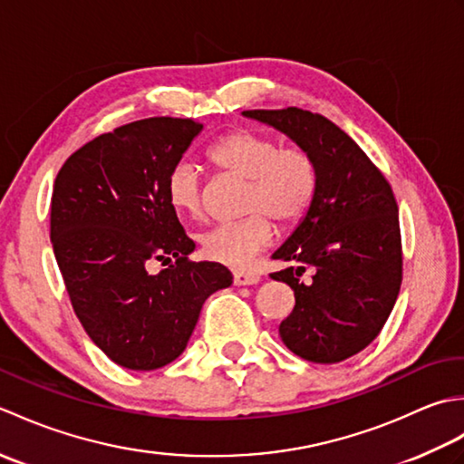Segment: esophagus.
<instances>
[{
  "instance_id": "34e87169",
  "label": "esophagus",
  "mask_w": 464,
  "mask_h": 464,
  "mask_svg": "<svg viewBox=\"0 0 464 464\" xmlns=\"http://www.w3.org/2000/svg\"><path fill=\"white\" fill-rule=\"evenodd\" d=\"M259 275L253 273V271H245V269H237L233 271V283L235 285H255L259 283Z\"/></svg>"
}]
</instances>
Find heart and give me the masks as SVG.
Returning a JSON list of instances; mask_svg holds the SVG:
<instances>
[{
  "label": "heart",
  "instance_id": "b5f03b06",
  "mask_svg": "<svg viewBox=\"0 0 464 464\" xmlns=\"http://www.w3.org/2000/svg\"><path fill=\"white\" fill-rule=\"evenodd\" d=\"M213 167L247 179L243 193V221L213 227L201 235L207 259L245 267L273 241V219L293 227L304 219L317 193L313 157L297 145H283L273 135L255 130H235L207 150ZM167 201L175 211L199 219L205 211L201 173L189 161L175 163L165 179Z\"/></svg>",
  "mask_w": 464,
  "mask_h": 464
}]
</instances>
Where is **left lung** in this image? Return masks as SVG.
Returning <instances> with one entry per match:
<instances>
[{
    "label": "left lung",
    "instance_id": "left-lung-1",
    "mask_svg": "<svg viewBox=\"0 0 464 464\" xmlns=\"http://www.w3.org/2000/svg\"><path fill=\"white\" fill-rule=\"evenodd\" d=\"M245 117L289 135L317 169L309 213L273 259L293 267L271 273L295 293L279 324L287 349L311 362H341L371 344L395 307L402 281L399 207L384 175L327 117L287 107ZM309 268L311 282L300 281Z\"/></svg>",
    "mask_w": 464,
    "mask_h": 464
}]
</instances>
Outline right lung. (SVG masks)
<instances>
[{"label": "right lung", "instance_id": "1", "mask_svg": "<svg viewBox=\"0 0 464 464\" xmlns=\"http://www.w3.org/2000/svg\"><path fill=\"white\" fill-rule=\"evenodd\" d=\"M201 123L150 117L80 147L59 169L52 195V245L85 333L131 371L165 367L185 351L205 299L229 287L219 263H193L167 201L165 179ZM151 260L168 269L146 273Z\"/></svg>", "mask_w": 464, "mask_h": 464}]
</instances>
